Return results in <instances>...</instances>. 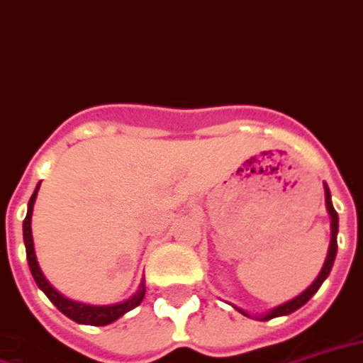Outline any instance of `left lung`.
<instances>
[{
  "instance_id": "8db88e82",
  "label": "left lung",
  "mask_w": 363,
  "mask_h": 363,
  "mask_svg": "<svg viewBox=\"0 0 363 363\" xmlns=\"http://www.w3.org/2000/svg\"><path fill=\"white\" fill-rule=\"evenodd\" d=\"M325 205H327V211L330 214V245H329V253H327V259H325V265H323L321 272H319V277L313 280V284L306 290V292H301L298 298H294V300L286 301V303H282L279 308H274L271 313H267L263 319H272V317H280V315H288V313H292L296 309H300L303 303H308L311 300V296L319 290V286L323 284V280L329 277L330 269H333V263H335V257H337V232H338V214L333 207V203H330V191L329 187L325 185ZM242 311V309H240ZM243 313V311H242ZM245 315V313H243Z\"/></svg>"
}]
</instances>
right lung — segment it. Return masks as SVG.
I'll list each match as a JSON object with an SVG mask.
<instances>
[{
    "mask_svg": "<svg viewBox=\"0 0 363 363\" xmlns=\"http://www.w3.org/2000/svg\"><path fill=\"white\" fill-rule=\"evenodd\" d=\"M38 187H40V184H38ZM38 187H36V191L33 193V197L28 201V211H26V218L25 222H23V238H25L26 259H28L30 272H33V277L34 280H36L38 288L48 296V300L52 301L55 308L62 311L63 315H67L75 323L94 325V327H102V325L113 323L116 319H120L123 313L137 308L143 301V298H145V284H141L139 292L135 294L133 298H129V300L123 301V303H116V306H84V303H77V301H71L67 300V298H63L62 294L55 292L54 288H52V284L44 279L40 267H38V261H36V255H34L33 230H30V218H33V207L34 199H36V193H38Z\"/></svg>",
    "mask_w": 363,
    "mask_h": 363,
    "instance_id": "1",
    "label": "right lung"
}]
</instances>
